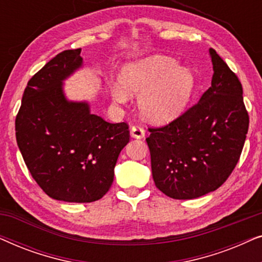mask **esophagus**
<instances>
[{"label":"esophagus","mask_w":262,"mask_h":262,"mask_svg":"<svg viewBox=\"0 0 262 262\" xmlns=\"http://www.w3.org/2000/svg\"><path fill=\"white\" fill-rule=\"evenodd\" d=\"M130 135H131L132 138L141 139V138H143L145 136V131H144V128H143V127L138 126V125H135V126L131 127Z\"/></svg>","instance_id":"obj_1"}]
</instances>
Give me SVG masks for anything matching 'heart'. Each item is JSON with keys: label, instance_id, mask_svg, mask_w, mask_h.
Masks as SVG:
<instances>
[{"label": "heart", "instance_id": "obj_1", "mask_svg": "<svg viewBox=\"0 0 262 262\" xmlns=\"http://www.w3.org/2000/svg\"><path fill=\"white\" fill-rule=\"evenodd\" d=\"M120 84H114L112 95L126 102L130 95L141 94L138 107L143 117L156 124L178 119L185 112L195 89V76L187 67L167 56H150L128 62L121 68Z\"/></svg>", "mask_w": 262, "mask_h": 262}]
</instances>
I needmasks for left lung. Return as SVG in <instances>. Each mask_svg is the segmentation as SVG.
<instances>
[{"label": "left lung", "instance_id": "obj_1", "mask_svg": "<svg viewBox=\"0 0 262 262\" xmlns=\"http://www.w3.org/2000/svg\"><path fill=\"white\" fill-rule=\"evenodd\" d=\"M211 87L187 112L146 138L156 187L173 199L216 191L238 162L249 126L242 84L213 49Z\"/></svg>", "mask_w": 262, "mask_h": 262}]
</instances>
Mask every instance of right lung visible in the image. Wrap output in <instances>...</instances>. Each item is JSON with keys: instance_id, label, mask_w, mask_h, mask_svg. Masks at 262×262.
<instances>
[{"instance_id": "add662e5", "label": "right lung", "mask_w": 262, "mask_h": 262, "mask_svg": "<svg viewBox=\"0 0 262 262\" xmlns=\"http://www.w3.org/2000/svg\"><path fill=\"white\" fill-rule=\"evenodd\" d=\"M81 49L46 63L25 88L16 143L30 173L51 198L92 203L108 192L118 156L130 141L126 123L111 124L88 101L69 100L64 81L83 67Z\"/></svg>"}]
</instances>
